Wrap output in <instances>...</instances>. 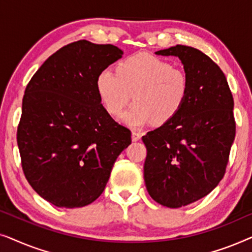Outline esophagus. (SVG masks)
Segmentation results:
<instances>
[{
	"label": "esophagus",
	"instance_id": "esophagus-1",
	"mask_svg": "<svg viewBox=\"0 0 252 252\" xmlns=\"http://www.w3.org/2000/svg\"><path fill=\"white\" fill-rule=\"evenodd\" d=\"M141 133H139V132H136V130H133L132 132V141H134V142H135V141H139L140 139H141Z\"/></svg>",
	"mask_w": 252,
	"mask_h": 252
}]
</instances>
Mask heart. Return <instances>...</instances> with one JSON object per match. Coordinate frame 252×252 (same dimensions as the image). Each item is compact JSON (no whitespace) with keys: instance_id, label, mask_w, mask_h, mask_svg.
I'll return each mask as SVG.
<instances>
[{"instance_id":"heart-1","label":"heart","mask_w":252,"mask_h":252,"mask_svg":"<svg viewBox=\"0 0 252 252\" xmlns=\"http://www.w3.org/2000/svg\"><path fill=\"white\" fill-rule=\"evenodd\" d=\"M190 86L187 71L148 54L132 55L116 72L105 68L96 78L99 101L111 116H119L132 97L134 104L123 116L132 127L171 122L187 102Z\"/></svg>"}]
</instances>
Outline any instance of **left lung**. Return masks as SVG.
Masks as SVG:
<instances>
[{
  "label": "left lung",
  "mask_w": 252,
  "mask_h": 252,
  "mask_svg": "<svg viewBox=\"0 0 252 252\" xmlns=\"http://www.w3.org/2000/svg\"><path fill=\"white\" fill-rule=\"evenodd\" d=\"M156 54L178 56L191 81L179 115L142 136L147 190L177 209L210 194L225 175L236 130L234 99L223 72L202 51L177 44Z\"/></svg>",
  "instance_id": "8db88e82"
}]
</instances>
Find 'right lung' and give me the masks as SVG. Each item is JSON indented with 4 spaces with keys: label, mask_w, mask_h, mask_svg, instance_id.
I'll list each match as a JSON object with an SVG mask.
<instances>
[{
    "label": "right lung",
    "mask_w": 252,
    "mask_h": 252,
    "mask_svg": "<svg viewBox=\"0 0 252 252\" xmlns=\"http://www.w3.org/2000/svg\"><path fill=\"white\" fill-rule=\"evenodd\" d=\"M123 51L79 40L51 55L26 86L17 128L25 178L58 208H82L104 190L130 130L101 104L96 78Z\"/></svg>",
    "instance_id": "add662e5"
}]
</instances>
